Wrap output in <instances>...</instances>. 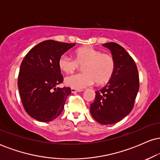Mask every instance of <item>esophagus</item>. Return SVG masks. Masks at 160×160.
I'll return each instance as SVG.
<instances>
[{"label": "esophagus", "mask_w": 160, "mask_h": 160, "mask_svg": "<svg viewBox=\"0 0 160 160\" xmlns=\"http://www.w3.org/2000/svg\"><path fill=\"white\" fill-rule=\"evenodd\" d=\"M71 90L72 93H77V92H78L82 91V90H80V89H74V88H71Z\"/></svg>", "instance_id": "esophagus-1"}]
</instances>
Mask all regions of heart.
<instances>
[{
    "label": "heart",
    "instance_id": "obj_1",
    "mask_svg": "<svg viewBox=\"0 0 160 160\" xmlns=\"http://www.w3.org/2000/svg\"><path fill=\"white\" fill-rule=\"evenodd\" d=\"M82 66V74L67 77L65 83L76 89H82L96 82L104 85L111 80L114 74L116 62L113 56L91 47L79 48L75 52V59L67 54H63L58 59V66L66 74L74 73Z\"/></svg>",
    "mask_w": 160,
    "mask_h": 160
}]
</instances>
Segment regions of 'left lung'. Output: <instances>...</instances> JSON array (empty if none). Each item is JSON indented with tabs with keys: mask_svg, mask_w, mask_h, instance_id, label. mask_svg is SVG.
<instances>
[{
	"mask_svg": "<svg viewBox=\"0 0 160 160\" xmlns=\"http://www.w3.org/2000/svg\"><path fill=\"white\" fill-rule=\"evenodd\" d=\"M116 62L114 74L107 85L95 92L90 113L102 125L120 121L132 111L139 89L136 64L123 47L114 42L104 43Z\"/></svg>",
	"mask_w": 160,
	"mask_h": 160,
	"instance_id": "1",
	"label": "left lung"
}]
</instances>
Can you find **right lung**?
I'll return each instance as SVG.
<instances>
[{"instance_id":"right-lung-1","label":"right lung","mask_w":160,"mask_h":160,"mask_svg":"<svg viewBox=\"0 0 160 160\" xmlns=\"http://www.w3.org/2000/svg\"><path fill=\"white\" fill-rule=\"evenodd\" d=\"M75 44L45 40L33 47L22 62L18 86L23 107L32 118L49 122L61 114L71 91L57 86L63 82L58 59Z\"/></svg>"}]
</instances>
